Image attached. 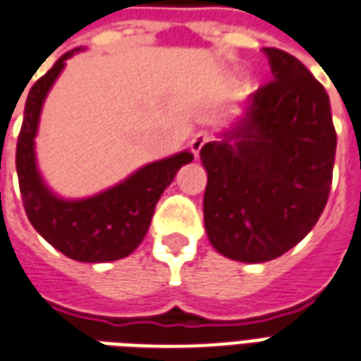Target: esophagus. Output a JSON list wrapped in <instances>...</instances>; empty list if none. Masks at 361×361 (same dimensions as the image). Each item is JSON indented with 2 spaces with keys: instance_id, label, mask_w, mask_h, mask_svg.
Wrapping results in <instances>:
<instances>
[{
  "instance_id": "obj_1",
  "label": "esophagus",
  "mask_w": 361,
  "mask_h": 361,
  "mask_svg": "<svg viewBox=\"0 0 361 361\" xmlns=\"http://www.w3.org/2000/svg\"><path fill=\"white\" fill-rule=\"evenodd\" d=\"M209 133L207 130H199V133H195L193 135V138H191V142H189V148H191V152L195 154V158H199V152H201V148L209 142Z\"/></svg>"
}]
</instances>
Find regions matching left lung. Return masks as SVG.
<instances>
[{"label":"left lung","mask_w":361,"mask_h":361,"mask_svg":"<svg viewBox=\"0 0 361 361\" xmlns=\"http://www.w3.org/2000/svg\"><path fill=\"white\" fill-rule=\"evenodd\" d=\"M264 50L274 82L201 148L207 236L224 258L244 264L279 258L311 233L336 156L329 93L295 56Z\"/></svg>","instance_id":"8db88e82"}]
</instances>
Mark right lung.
Listing matches in <instances>:
<instances>
[{"instance_id":"right-lung-1","label":"right lung","mask_w":361,"mask_h":361,"mask_svg":"<svg viewBox=\"0 0 361 361\" xmlns=\"http://www.w3.org/2000/svg\"><path fill=\"white\" fill-rule=\"evenodd\" d=\"M80 49L66 52L32 85L25 102V117L17 140V176L23 205L35 231L58 252L75 262H115L127 258L145 240L156 203L181 166L193 160L189 150L145 164L125 180L90 197L68 199L52 191L37 162V142L42 105L66 60Z\"/></svg>"}]
</instances>
